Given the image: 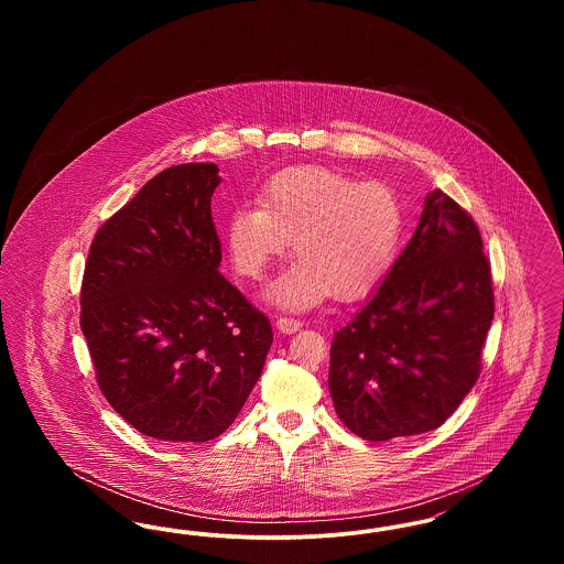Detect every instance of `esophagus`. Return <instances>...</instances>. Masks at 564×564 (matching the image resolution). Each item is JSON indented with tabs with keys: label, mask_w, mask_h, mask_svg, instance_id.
<instances>
[{
	"label": "esophagus",
	"mask_w": 564,
	"mask_h": 564,
	"mask_svg": "<svg viewBox=\"0 0 564 564\" xmlns=\"http://www.w3.org/2000/svg\"><path fill=\"white\" fill-rule=\"evenodd\" d=\"M300 327H302L300 319H290V317H279V319H276V329H279L281 334H294Z\"/></svg>",
	"instance_id": "1"
}]
</instances>
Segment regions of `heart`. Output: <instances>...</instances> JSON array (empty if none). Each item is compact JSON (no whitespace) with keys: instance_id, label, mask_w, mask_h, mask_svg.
Masks as SVG:
<instances>
[{"instance_id":"1","label":"heart","mask_w":564,"mask_h":564,"mask_svg":"<svg viewBox=\"0 0 564 564\" xmlns=\"http://www.w3.org/2000/svg\"><path fill=\"white\" fill-rule=\"evenodd\" d=\"M402 232L395 189L300 166L267 182L258 207L232 209L224 237L232 269L251 281L262 279L292 241L297 260L270 283L264 300L283 311H306L329 294H370L393 267Z\"/></svg>"}]
</instances>
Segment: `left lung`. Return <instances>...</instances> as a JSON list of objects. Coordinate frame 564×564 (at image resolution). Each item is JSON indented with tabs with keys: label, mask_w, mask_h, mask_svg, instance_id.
Returning <instances> with one entry per match:
<instances>
[{
	"label": "left lung",
	"mask_w": 564,
	"mask_h": 564,
	"mask_svg": "<svg viewBox=\"0 0 564 564\" xmlns=\"http://www.w3.org/2000/svg\"><path fill=\"white\" fill-rule=\"evenodd\" d=\"M495 315L480 230L433 189L380 288L329 349L338 419L372 442L437 430L471 391Z\"/></svg>",
	"instance_id": "left-lung-1"
}]
</instances>
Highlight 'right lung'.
Wrapping results in <instances>:
<instances>
[{"instance_id": "right-lung-1", "label": "right lung", "mask_w": 564, "mask_h": 564, "mask_svg": "<svg viewBox=\"0 0 564 564\" xmlns=\"http://www.w3.org/2000/svg\"><path fill=\"white\" fill-rule=\"evenodd\" d=\"M214 162L164 169L99 228L82 334L111 408L143 435L207 442L262 375L272 329L219 272Z\"/></svg>"}]
</instances>
